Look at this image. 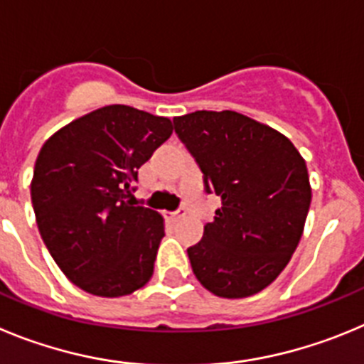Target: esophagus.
Segmentation results:
<instances>
[{"instance_id": "34e87169", "label": "esophagus", "mask_w": 364, "mask_h": 364, "mask_svg": "<svg viewBox=\"0 0 364 364\" xmlns=\"http://www.w3.org/2000/svg\"><path fill=\"white\" fill-rule=\"evenodd\" d=\"M186 214V208L185 206H181V208H178V210H174V212H168V218L170 219H179V218H183V215Z\"/></svg>"}]
</instances>
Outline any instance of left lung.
Instances as JSON below:
<instances>
[{
  "label": "left lung",
  "instance_id": "left-lung-1",
  "mask_svg": "<svg viewBox=\"0 0 364 364\" xmlns=\"http://www.w3.org/2000/svg\"><path fill=\"white\" fill-rule=\"evenodd\" d=\"M174 130L221 198L188 257L199 283L219 297H248L274 283L303 235L312 190L292 141L234 110L174 117Z\"/></svg>",
  "mask_w": 364,
  "mask_h": 364
}]
</instances>
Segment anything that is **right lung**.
Masks as SVG:
<instances>
[{
    "label": "right lung",
    "mask_w": 364,
    "mask_h": 364,
    "mask_svg": "<svg viewBox=\"0 0 364 364\" xmlns=\"http://www.w3.org/2000/svg\"><path fill=\"white\" fill-rule=\"evenodd\" d=\"M170 134L166 117L110 105L68 123L39 150L31 185L39 234L85 292L129 296L152 276L163 218L130 196L139 166Z\"/></svg>",
    "instance_id": "add662e5"
}]
</instances>
